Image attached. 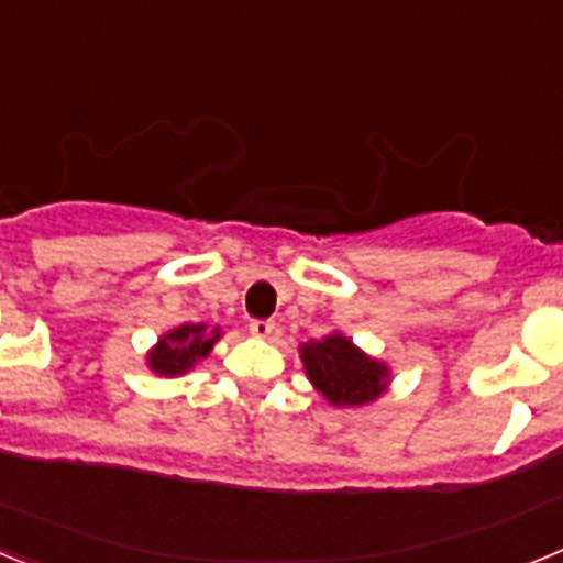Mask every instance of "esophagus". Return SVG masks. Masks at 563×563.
I'll list each match as a JSON object with an SVG mask.
<instances>
[{"label": "esophagus", "instance_id": "obj_1", "mask_svg": "<svg viewBox=\"0 0 563 563\" xmlns=\"http://www.w3.org/2000/svg\"><path fill=\"white\" fill-rule=\"evenodd\" d=\"M273 330H276V324H273L271 318H253L251 321V332L256 338H271Z\"/></svg>", "mask_w": 563, "mask_h": 563}]
</instances>
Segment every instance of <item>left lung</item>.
<instances>
[{"mask_svg": "<svg viewBox=\"0 0 563 563\" xmlns=\"http://www.w3.org/2000/svg\"><path fill=\"white\" fill-rule=\"evenodd\" d=\"M301 361L312 386L335 406H363L386 389V366L363 355L350 338L327 335L307 343Z\"/></svg>", "mask_w": 563, "mask_h": 563, "instance_id": "8db88e82", "label": "left lung"}]
</instances>
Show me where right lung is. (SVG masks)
I'll use <instances>...</instances> for the list:
<instances>
[{"instance_id": "add662e5", "label": "right lung", "mask_w": 563, "mask_h": 563, "mask_svg": "<svg viewBox=\"0 0 563 563\" xmlns=\"http://www.w3.org/2000/svg\"><path fill=\"white\" fill-rule=\"evenodd\" d=\"M220 338V330L206 332V324L180 327V330L168 332L148 355V366L161 375H183L194 366V363L206 357L211 352L213 341Z\"/></svg>"}]
</instances>
